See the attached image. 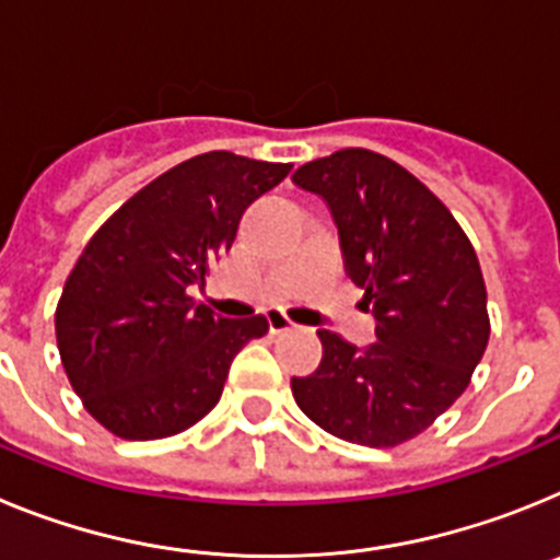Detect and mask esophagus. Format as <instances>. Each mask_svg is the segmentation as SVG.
<instances>
[{
	"label": "esophagus",
	"mask_w": 560,
	"mask_h": 560,
	"mask_svg": "<svg viewBox=\"0 0 560 560\" xmlns=\"http://www.w3.org/2000/svg\"><path fill=\"white\" fill-rule=\"evenodd\" d=\"M266 319H269L271 334H285V330L294 328V323L289 319V314H285V311H280V308L266 311Z\"/></svg>",
	"instance_id": "1"
}]
</instances>
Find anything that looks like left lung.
<instances>
[{
	"mask_svg": "<svg viewBox=\"0 0 560 560\" xmlns=\"http://www.w3.org/2000/svg\"><path fill=\"white\" fill-rule=\"evenodd\" d=\"M291 182L328 205L345 271L373 305L378 339L359 350L316 330L323 361L291 378L296 407L348 443H407L465 393L488 348L477 252L423 182L368 148L305 162Z\"/></svg>",
	"mask_w": 560,
	"mask_h": 560,
	"instance_id": "1",
	"label": "left lung"
}]
</instances>
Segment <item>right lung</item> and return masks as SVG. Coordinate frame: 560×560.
Wrapping results in <instances>:
<instances>
[{"label": "right lung", "mask_w": 560, "mask_h": 560, "mask_svg": "<svg viewBox=\"0 0 560 560\" xmlns=\"http://www.w3.org/2000/svg\"><path fill=\"white\" fill-rule=\"evenodd\" d=\"M291 165L210 151L133 192L92 235L67 277L56 339L69 384L122 440H160L199 423L224 393L266 316L226 319L190 296L235 241L246 207Z\"/></svg>", "instance_id": "obj_1"}]
</instances>
